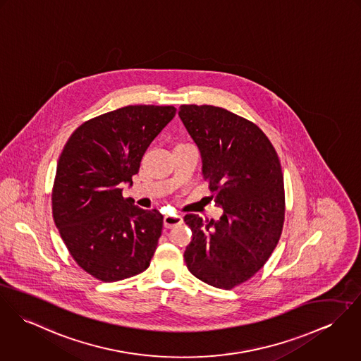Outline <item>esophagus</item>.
Returning <instances> with one entry per match:
<instances>
[{
  "mask_svg": "<svg viewBox=\"0 0 361 361\" xmlns=\"http://www.w3.org/2000/svg\"><path fill=\"white\" fill-rule=\"evenodd\" d=\"M183 223V219L180 216H176V217H169L166 216L163 219V226L164 228H171V227H176V226H180Z\"/></svg>",
  "mask_w": 361,
  "mask_h": 361,
  "instance_id": "obj_1",
  "label": "esophagus"
}]
</instances>
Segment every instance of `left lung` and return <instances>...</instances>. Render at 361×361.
<instances>
[{
    "mask_svg": "<svg viewBox=\"0 0 361 361\" xmlns=\"http://www.w3.org/2000/svg\"><path fill=\"white\" fill-rule=\"evenodd\" d=\"M178 115L200 148L210 200L223 207L217 221L184 216L192 231L184 259L198 280L233 289L266 264L280 240L285 219L280 159L255 123L224 108L181 105Z\"/></svg>",
    "mask_w": 361,
    "mask_h": 361,
    "instance_id": "left-lung-1",
    "label": "left lung"
}]
</instances>
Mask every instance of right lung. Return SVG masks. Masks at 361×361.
<instances>
[{
	"mask_svg": "<svg viewBox=\"0 0 361 361\" xmlns=\"http://www.w3.org/2000/svg\"><path fill=\"white\" fill-rule=\"evenodd\" d=\"M176 115L174 106L128 105L79 126L59 157L52 216L71 256L102 282L145 271L157 250L163 216L124 198L154 138Z\"/></svg>",
	"mask_w": 361,
	"mask_h": 361,
	"instance_id": "right-lung-1",
	"label": "right lung"
}]
</instances>
